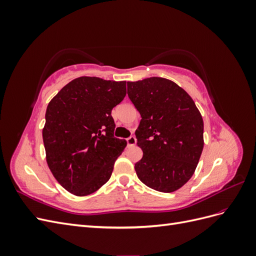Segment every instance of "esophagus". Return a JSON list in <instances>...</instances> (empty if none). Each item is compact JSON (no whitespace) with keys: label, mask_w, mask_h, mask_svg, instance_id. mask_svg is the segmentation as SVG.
<instances>
[{"label":"esophagus","mask_w":256,"mask_h":256,"mask_svg":"<svg viewBox=\"0 0 256 256\" xmlns=\"http://www.w3.org/2000/svg\"><path fill=\"white\" fill-rule=\"evenodd\" d=\"M136 143V138L134 136H129V138H127V144H128V146H134Z\"/></svg>","instance_id":"esophagus-1"}]
</instances>
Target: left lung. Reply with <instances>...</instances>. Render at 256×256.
<instances>
[{
  "label": "left lung",
  "mask_w": 256,
  "mask_h": 256,
  "mask_svg": "<svg viewBox=\"0 0 256 256\" xmlns=\"http://www.w3.org/2000/svg\"><path fill=\"white\" fill-rule=\"evenodd\" d=\"M128 96L141 114L136 130L142 159L134 164L147 187L176 191L194 173L204 147V122L194 102L164 78L127 82Z\"/></svg>",
  "instance_id": "1"
}]
</instances>
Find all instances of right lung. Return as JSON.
<instances>
[{
    "label": "right lung",
    "instance_id": "1",
    "mask_svg": "<svg viewBox=\"0 0 256 256\" xmlns=\"http://www.w3.org/2000/svg\"><path fill=\"white\" fill-rule=\"evenodd\" d=\"M126 96V82L80 76L49 102L42 138L56 180L74 196L97 191L110 180L127 142L114 136V106Z\"/></svg>",
    "mask_w": 256,
    "mask_h": 256
}]
</instances>
